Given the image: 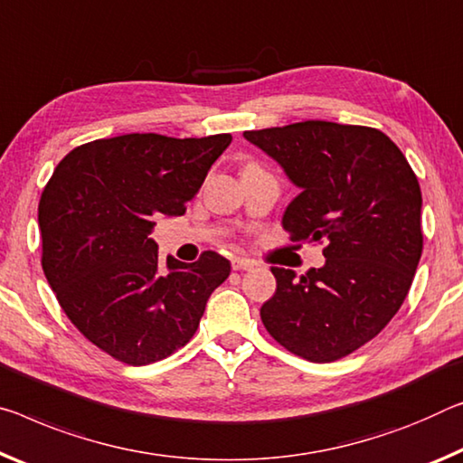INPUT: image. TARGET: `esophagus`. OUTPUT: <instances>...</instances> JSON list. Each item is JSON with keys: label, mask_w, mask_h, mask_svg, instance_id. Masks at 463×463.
<instances>
[{"label": "esophagus", "mask_w": 463, "mask_h": 463, "mask_svg": "<svg viewBox=\"0 0 463 463\" xmlns=\"http://www.w3.org/2000/svg\"><path fill=\"white\" fill-rule=\"evenodd\" d=\"M232 269H251L255 268V261L253 260H247V258H232Z\"/></svg>", "instance_id": "obj_1"}]
</instances>
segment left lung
Listing matches in <instances>:
<instances>
[{"instance_id": "1", "label": "left lung", "mask_w": 463, "mask_h": 463, "mask_svg": "<svg viewBox=\"0 0 463 463\" xmlns=\"http://www.w3.org/2000/svg\"><path fill=\"white\" fill-rule=\"evenodd\" d=\"M300 189L282 226L324 243L326 263L297 276L271 268L261 307L269 335L292 354L332 363L364 346L400 311L422 255L420 185L383 131L303 121L245 131Z\"/></svg>"}]
</instances>
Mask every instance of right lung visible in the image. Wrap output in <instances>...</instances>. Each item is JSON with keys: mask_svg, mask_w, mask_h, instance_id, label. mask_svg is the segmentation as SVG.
I'll list each match as a JSON object with an SVG mask.
<instances>
[{"mask_svg": "<svg viewBox=\"0 0 463 463\" xmlns=\"http://www.w3.org/2000/svg\"><path fill=\"white\" fill-rule=\"evenodd\" d=\"M231 134H128L73 148L39 202L43 271L63 313L94 346L142 366L192 340L231 261L158 260L160 216H183Z\"/></svg>", "mask_w": 463, "mask_h": 463, "instance_id": "1", "label": "right lung"}]
</instances>
